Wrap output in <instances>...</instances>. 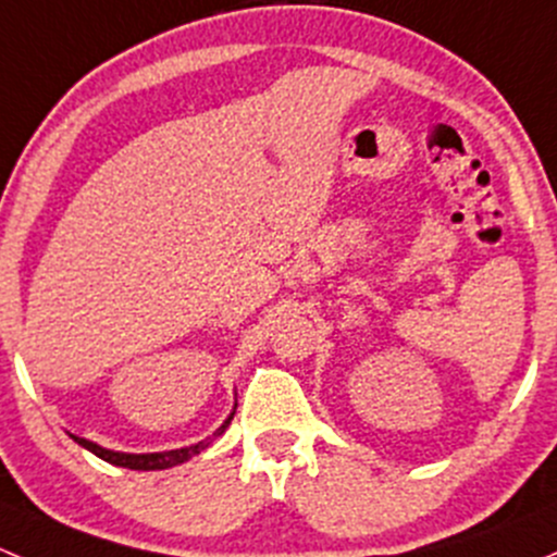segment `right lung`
<instances>
[{"label": "right lung", "mask_w": 557, "mask_h": 557, "mask_svg": "<svg viewBox=\"0 0 557 557\" xmlns=\"http://www.w3.org/2000/svg\"><path fill=\"white\" fill-rule=\"evenodd\" d=\"M227 423H231V418L225 421V426H227ZM225 426H222L216 434L225 432ZM74 443H79L83 448H88L90 453H94V456H99V458H104V461L114 463V467L145 469V472H147V469H169V467H176V463H185L187 458L198 456V453L203 450L206 445H209V440H206V443L190 445V448H180V450H169V453H145V456H134V453L104 450V448H99V445L88 443V440H83V437H74Z\"/></svg>", "instance_id": "obj_1"}]
</instances>
